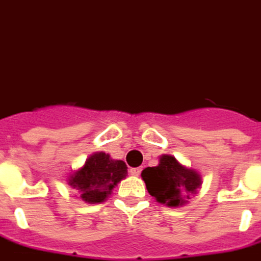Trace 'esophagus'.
Returning <instances> with one entry per match:
<instances>
[{"instance_id":"obj_1","label":"esophagus","mask_w":261,"mask_h":261,"mask_svg":"<svg viewBox=\"0 0 261 261\" xmlns=\"http://www.w3.org/2000/svg\"><path fill=\"white\" fill-rule=\"evenodd\" d=\"M141 171H142V169H141V167H134V169H130V173L133 175H140Z\"/></svg>"}]
</instances>
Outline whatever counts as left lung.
<instances>
[{"label": "left lung", "instance_id": "1", "mask_svg": "<svg viewBox=\"0 0 261 261\" xmlns=\"http://www.w3.org/2000/svg\"><path fill=\"white\" fill-rule=\"evenodd\" d=\"M146 190L160 203L181 206L195 194L202 181L194 170L187 169L175 160L174 156L163 155L156 167H146L142 171Z\"/></svg>", "mask_w": 261, "mask_h": 261}]
</instances>
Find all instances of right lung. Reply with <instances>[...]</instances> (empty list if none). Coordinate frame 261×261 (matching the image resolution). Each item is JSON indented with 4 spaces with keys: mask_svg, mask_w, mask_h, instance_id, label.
<instances>
[{
    "mask_svg": "<svg viewBox=\"0 0 261 261\" xmlns=\"http://www.w3.org/2000/svg\"><path fill=\"white\" fill-rule=\"evenodd\" d=\"M125 175L127 166L123 160H112L111 156L99 152L87 159L84 167L71 175L69 184L83 200L99 203L111 195L112 190Z\"/></svg>",
    "mask_w": 261,
    "mask_h": 261,
    "instance_id": "right-lung-1",
    "label": "right lung"
}]
</instances>
